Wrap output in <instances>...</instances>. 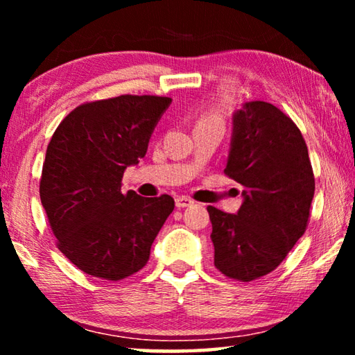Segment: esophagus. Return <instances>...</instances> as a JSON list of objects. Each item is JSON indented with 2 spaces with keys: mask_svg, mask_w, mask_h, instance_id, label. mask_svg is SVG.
<instances>
[{
  "mask_svg": "<svg viewBox=\"0 0 355 355\" xmlns=\"http://www.w3.org/2000/svg\"><path fill=\"white\" fill-rule=\"evenodd\" d=\"M192 203H194V200L189 199V197H186V196H180V197H177V199H175V205H177V208H186V207H191Z\"/></svg>",
  "mask_w": 355,
  "mask_h": 355,
  "instance_id": "1",
  "label": "esophagus"
}]
</instances>
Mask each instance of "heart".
Segmentation results:
<instances>
[{"label": "heart", "instance_id": "b5f03b06", "mask_svg": "<svg viewBox=\"0 0 355 355\" xmlns=\"http://www.w3.org/2000/svg\"><path fill=\"white\" fill-rule=\"evenodd\" d=\"M199 123H219V125H224V114H222V107L218 106V105L208 107V110L202 114Z\"/></svg>", "mask_w": 355, "mask_h": 355}]
</instances>
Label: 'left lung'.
<instances>
[{
    "mask_svg": "<svg viewBox=\"0 0 355 355\" xmlns=\"http://www.w3.org/2000/svg\"><path fill=\"white\" fill-rule=\"evenodd\" d=\"M224 173L244 188L238 214L208 207L214 266L252 282L272 272L307 230L315 194L309 148L297 125L266 101H249L233 117Z\"/></svg>",
    "mask_w": 355,
    "mask_h": 355,
    "instance_id": "8db88e82",
    "label": "left lung"
}]
</instances>
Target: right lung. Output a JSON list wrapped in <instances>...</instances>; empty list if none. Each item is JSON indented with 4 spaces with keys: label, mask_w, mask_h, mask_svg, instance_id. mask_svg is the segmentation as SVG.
<instances>
[{
    "label": "right lung",
    "mask_w": 355,
    "mask_h": 355,
    "mask_svg": "<svg viewBox=\"0 0 355 355\" xmlns=\"http://www.w3.org/2000/svg\"><path fill=\"white\" fill-rule=\"evenodd\" d=\"M172 98L120 95L86 101L59 123L46 147L40 200L56 245L78 269L119 282L146 266L175 208L171 196L120 191L123 172L147 153Z\"/></svg>",
    "instance_id": "1"
}]
</instances>
